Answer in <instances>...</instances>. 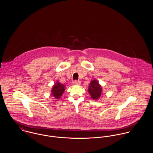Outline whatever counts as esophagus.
Wrapping results in <instances>:
<instances>
[{"instance_id":"obj_1","label":"esophagus","mask_w":153,"mask_h":153,"mask_svg":"<svg viewBox=\"0 0 153 153\" xmlns=\"http://www.w3.org/2000/svg\"><path fill=\"white\" fill-rule=\"evenodd\" d=\"M81 84V81H78V80H75L73 81V84L74 85H79Z\"/></svg>"}]
</instances>
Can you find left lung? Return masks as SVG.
Returning <instances> with one entry per match:
<instances>
[{"instance_id":"obj_1","label":"left lung","mask_w":153,"mask_h":153,"mask_svg":"<svg viewBox=\"0 0 153 153\" xmlns=\"http://www.w3.org/2000/svg\"><path fill=\"white\" fill-rule=\"evenodd\" d=\"M88 92L93 100L99 99L102 95V88L97 80H92L90 83Z\"/></svg>"}]
</instances>
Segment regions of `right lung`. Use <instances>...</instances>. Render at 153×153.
Segmentation results:
<instances>
[{"mask_svg":"<svg viewBox=\"0 0 153 153\" xmlns=\"http://www.w3.org/2000/svg\"><path fill=\"white\" fill-rule=\"evenodd\" d=\"M64 91H65V85L57 82L56 84L53 85V87L52 89L51 92L52 95L54 96V97L56 98L57 99H59L60 97L62 95V94H63V92H64Z\"/></svg>","mask_w":153,"mask_h":153,"instance_id":"right-lung-1","label":"right lung"}]
</instances>
